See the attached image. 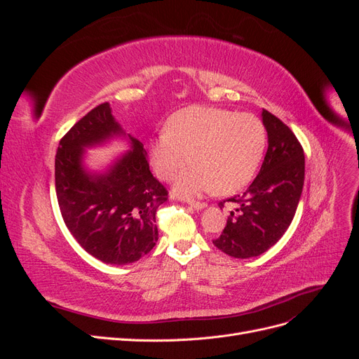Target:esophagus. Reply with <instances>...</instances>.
<instances>
[{
    "mask_svg": "<svg viewBox=\"0 0 359 359\" xmlns=\"http://www.w3.org/2000/svg\"><path fill=\"white\" fill-rule=\"evenodd\" d=\"M187 203L194 210H202V208H205V206H206L205 202H196V201H187Z\"/></svg>",
    "mask_w": 359,
    "mask_h": 359,
    "instance_id": "34e87169",
    "label": "esophagus"
}]
</instances>
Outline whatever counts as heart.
I'll list each match as a JSON object with an SVG mask.
<instances>
[{
	"instance_id": "1",
	"label": "heart",
	"mask_w": 359,
	"mask_h": 359,
	"mask_svg": "<svg viewBox=\"0 0 359 359\" xmlns=\"http://www.w3.org/2000/svg\"><path fill=\"white\" fill-rule=\"evenodd\" d=\"M265 144V127L253 114L190 106L169 118L166 133L151 145V161L157 175L170 181L191 158L194 165L178 178L177 191L227 194L252 180Z\"/></svg>"
}]
</instances>
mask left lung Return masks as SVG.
<instances>
[{"label": "left lung", "mask_w": 359, "mask_h": 359, "mask_svg": "<svg viewBox=\"0 0 359 359\" xmlns=\"http://www.w3.org/2000/svg\"><path fill=\"white\" fill-rule=\"evenodd\" d=\"M268 149L257 177L238 196L222 201L236 203L222 235L212 244L223 253L248 259L265 253L290 226L302 193L304 149L292 130L276 115L262 111Z\"/></svg>", "instance_id": "obj_1"}]
</instances>
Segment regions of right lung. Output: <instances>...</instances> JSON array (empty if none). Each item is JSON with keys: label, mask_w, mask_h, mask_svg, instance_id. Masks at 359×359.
Returning a JSON list of instances; mask_svg holds the SVG:
<instances>
[{"label": "right lung", "mask_w": 359, "mask_h": 359, "mask_svg": "<svg viewBox=\"0 0 359 359\" xmlns=\"http://www.w3.org/2000/svg\"><path fill=\"white\" fill-rule=\"evenodd\" d=\"M124 135L109 103L95 106L62 136L55 156V190L62 220L79 245L111 265L133 264L158 240L156 212L168 190L154 178L142 142L102 175L82 166L83 148Z\"/></svg>", "instance_id": "1"}]
</instances>
